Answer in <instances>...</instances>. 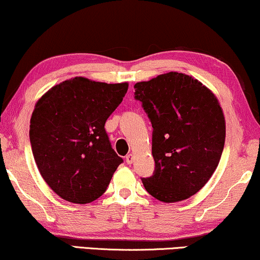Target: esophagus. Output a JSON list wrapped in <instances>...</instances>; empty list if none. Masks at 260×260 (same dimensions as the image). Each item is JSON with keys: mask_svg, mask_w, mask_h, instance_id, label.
<instances>
[{"mask_svg": "<svg viewBox=\"0 0 260 260\" xmlns=\"http://www.w3.org/2000/svg\"><path fill=\"white\" fill-rule=\"evenodd\" d=\"M133 160H134V155L132 154V153H131V154H127L126 155V162L128 164V165H131V164L133 162Z\"/></svg>", "mask_w": 260, "mask_h": 260, "instance_id": "1", "label": "esophagus"}]
</instances>
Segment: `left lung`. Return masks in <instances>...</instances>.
<instances>
[{"instance_id":"1","label":"left lung","mask_w":260,"mask_h":260,"mask_svg":"<svg viewBox=\"0 0 260 260\" xmlns=\"http://www.w3.org/2000/svg\"><path fill=\"white\" fill-rule=\"evenodd\" d=\"M134 88L153 127L155 170L142 184L160 202L188 199L210 180L224 149L225 118L218 99L197 79L177 72Z\"/></svg>"}]
</instances>
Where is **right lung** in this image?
<instances>
[{
    "label": "right lung",
    "mask_w": 260,
    "mask_h": 260,
    "mask_svg": "<svg viewBox=\"0 0 260 260\" xmlns=\"http://www.w3.org/2000/svg\"><path fill=\"white\" fill-rule=\"evenodd\" d=\"M128 83L76 76L50 88L36 102L29 138L42 178L62 199L92 203L107 189L122 158L105 129Z\"/></svg>",
    "instance_id": "1"
}]
</instances>
